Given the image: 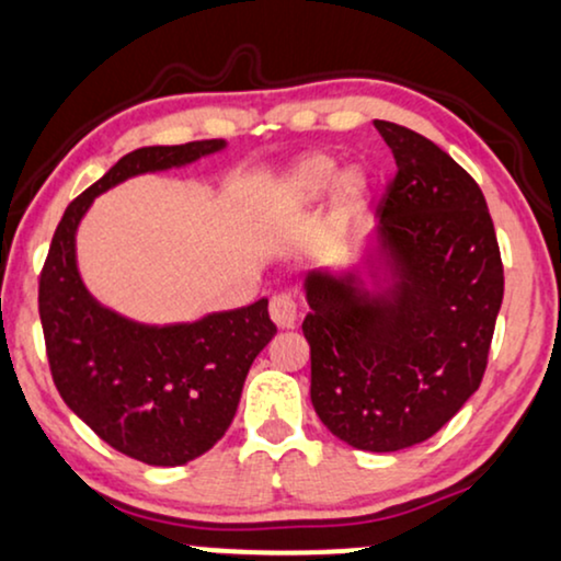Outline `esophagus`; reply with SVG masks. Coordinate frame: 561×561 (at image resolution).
Masks as SVG:
<instances>
[{
    "instance_id": "34e87169",
    "label": "esophagus",
    "mask_w": 561,
    "mask_h": 561,
    "mask_svg": "<svg viewBox=\"0 0 561 561\" xmlns=\"http://www.w3.org/2000/svg\"><path fill=\"white\" fill-rule=\"evenodd\" d=\"M271 319L280 330H294L298 322V304L290 294H278L271 298Z\"/></svg>"
}]
</instances>
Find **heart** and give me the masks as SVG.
<instances>
[{
  "label": "heart",
  "mask_w": 561,
  "mask_h": 561,
  "mask_svg": "<svg viewBox=\"0 0 561 561\" xmlns=\"http://www.w3.org/2000/svg\"><path fill=\"white\" fill-rule=\"evenodd\" d=\"M330 193V218L334 224H351L370 198V178L360 167L340 164L327 154H309L290 167L280 180V206L298 214L307 210Z\"/></svg>",
  "instance_id": "heart-1"
}]
</instances>
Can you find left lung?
<instances>
[{"instance_id": "left-lung-1", "label": "left lung", "mask_w": 561, "mask_h": 561, "mask_svg": "<svg viewBox=\"0 0 561 561\" xmlns=\"http://www.w3.org/2000/svg\"><path fill=\"white\" fill-rule=\"evenodd\" d=\"M397 162L358 265L304 278L311 404L347 446L391 454L474 394L503 304V260L471 174L431 138L374 121Z\"/></svg>"}]
</instances>
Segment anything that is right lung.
Segmentation results:
<instances>
[{"instance_id": "1", "label": "right lung", "mask_w": 561, "mask_h": 561, "mask_svg": "<svg viewBox=\"0 0 561 561\" xmlns=\"http://www.w3.org/2000/svg\"><path fill=\"white\" fill-rule=\"evenodd\" d=\"M227 147L224 138H208L118 159L64 210L41 273V324L58 394L107 446L149 467H183L229 431L252 360L275 334L267 298L193 322H138L84 286L77 231L94 198L111 187L180 170Z\"/></svg>"}]
</instances>
